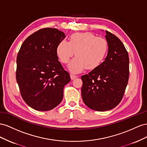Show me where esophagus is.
Wrapping results in <instances>:
<instances>
[{
    "label": "esophagus",
    "instance_id": "1",
    "mask_svg": "<svg viewBox=\"0 0 147 147\" xmlns=\"http://www.w3.org/2000/svg\"><path fill=\"white\" fill-rule=\"evenodd\" d=\"M70 77H71V79H72V80H74V79H76V78H78L77 76H75V75H73V74H70Z\"/></svg>",
    "mask_w": 147,
    "mask_h": 147
}]
</instances>
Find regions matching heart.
<instances>
[{
	"label": "heart",
	"mask_w": 147,
	"mask_h": 147,
	"mask_svg": "<svg viewBox=\"0 0 147 147\" xmlns=\"http://www.w3.org/2000/svg\"><path fill=\"white\" fill-rule=\"evenodd\" d=\"M108 49V41L103 37L91 32H79L70 36L69 42L65 40L60 41L56 53L59 60L66 64L75 52L76 57L70 62L69 69L72 73H78L86 68H97L105 59Z\"/></svg>",
	"instance_id": "1"
}]
</instances>
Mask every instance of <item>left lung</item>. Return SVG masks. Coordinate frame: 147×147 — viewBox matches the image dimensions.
I'll return each instance as SVG.
<instances>
[{"label":"left lung","instance_id":"obj_1","mask_svg":"<svg viewBox=\"0 0 147 147\" xmlns=\"http://www.w3.org/2000/svg\"><path fill=\"white\" fill-rule=\"evenodd\" d=\"M108 55L102 65L81 76L82 100L92 110H111L121 102L129 76V59L122 42L106 31Z\"/></svg>","mask_w":147,"mask_h":147}]
</instances>
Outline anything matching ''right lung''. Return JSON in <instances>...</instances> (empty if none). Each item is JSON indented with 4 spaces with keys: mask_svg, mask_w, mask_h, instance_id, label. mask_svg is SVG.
<instances>
[{
    "mask_svg": "<svg viewBox=\"0 0 147 147\" xmlns=\"http://www.w3.org/2000/svg\"><path fill=\"white\" fill-rule=\"evenodd\" d=\"M65 37L57 29H40L25 39L18 52L16 81L24 101L36 110L49 111L59 105L71 81L56 53Z\"/></svg>",
    "mask_w": 147,
    "mask_h": 147,
    "instance_id": "right-lung-1",
    "label": "right lung"
}]
</instances>
